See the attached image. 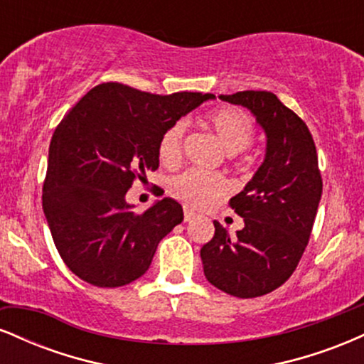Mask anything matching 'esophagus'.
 Here are the masks:
<instances>
[{
	"label": "esophagus",
	"mask_w": 364,
	"mask_h": 364,
	"mask_svg": "<svg viewBox=\"0 0 364 364\" xmlns=\"http://www.w3.org/2000/svg\"><path fill=\"white\" fill-rule=\"evenodd\" d=\"M195 219V212L188 210V208H185V223H191V220Z\"/></svg>",
	"instance_id": "1"
}]
</instances>
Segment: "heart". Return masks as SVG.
Masks as SVG:
<instances>
[{"label":"heart","instance_id":"1","mask_svg":"<svg viewBox=\"0 0 364 364\" xmlns=\"http://www.w3.org/2000/svg\"><path fill=\"white\" fill-rule=\"evenodd\" d=\"M207 127L219 136L229 152H237L248 147L253 139L255 127L248 114L235 107H219L205 116ZM185 124L181 121L173 123L162 133L157 152L162 164H178L183 154ZM171 195L179 202L193 208H207L214 205L219 198L229 191V183L223 174L191 168L171 179Z\"/></svg>","mask_w":364,"mask_h":364}]
</instances>
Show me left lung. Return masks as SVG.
Here are the masks:
<instances>
[{"label":"left lung","mask_w":364,"mask_h":364,"mask_svg":"<svg viewBox=\"0 0 364 364\" xmlns=\"http://www.w3.org/2000/svg\"><path fill=\"white\" fill-rule=\"evenodd\" d=\"M248 107L267 133L263 164L229 200L243 217L235 236L214 220V237L200 250L203 274L217 289L257 298L281 287L301 260L321 196L318 156L306 123L267 90L220 95Z\"/></svg>","instance_id":"1"}]
</instances>
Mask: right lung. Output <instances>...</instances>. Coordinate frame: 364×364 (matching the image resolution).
Masks as SVG:
<instances>
[{
    "label": "right lung",
    "instance_id": "obj_1",
    "mask_svg": "<svg viewBox=\"0 0 364 364\" xmlns=\"http://www.w3.org/2000/svg\"><path fill=\"white\" fill-rule=\"evenodd\" d=\"M214 94H150L99 83L61 119L49 145L43 208L58 253L82 281L119 287L149 270L157 245L183 220L176 200L136 214L124 196L159 168L171 124Z\"/></svg>",
    "mask_w": 364,
    "mask_h": 364
}]
</instances>
